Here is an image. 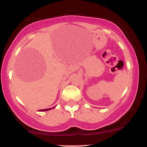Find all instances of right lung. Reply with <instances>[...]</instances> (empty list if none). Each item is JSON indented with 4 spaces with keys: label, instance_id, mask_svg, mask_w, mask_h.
Listing matches in <instances>:
<instances>
[{
    "label": "right lung",
    "instance_id": "right-lung-1",
    "mask_svg": "<svg viewBox=\"0 0 147 147\" xmlns=\"http://www.w3.org/2000/svg\"><path fill=\"white\" fill-rule=\"evenodd\" d=\"M51 109H42V110H40V111H48V110H50Z\"/></svg>",
    "mask_w": 147,
    "mask_h": 147
}]
</instances>
